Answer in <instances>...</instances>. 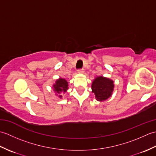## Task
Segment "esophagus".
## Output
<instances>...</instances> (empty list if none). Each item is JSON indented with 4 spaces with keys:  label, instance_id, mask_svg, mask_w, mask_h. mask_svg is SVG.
Segmentation results:
<instances>
[{
    "label": "esophagus",
    "instance_id": "obj_1",
    "mask_svg": "<svg viewBox=\"0 0 156 156\" xmlns=\"http://www.w3.org/2000/svg\"><path fill=\"white\" fill-rule=\"evenodd\" d=\"M84 72V69L82 68V69H79L78 70V73H80V74H83Z\"/></svg>",
    "mask_w": 156,
    "mask_h": 156
}]
</instances>
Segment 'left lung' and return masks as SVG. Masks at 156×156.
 Instances as JSON below:
<instances>
[{
  "mask_svg": "<svg viewBox=\"0 0 156 156\" xmlns=\"http://www.w3.org/2000/svg\"><path fill=\"white\" fill-rule=\"evenodd\" d=\"M114 82L103 76H97L92 84V92L98 101H105L111 97L114 89Z\"/></svg>",
  "mask_w": 156,
  "mask_h": 156,
  "instance_id": "1",
  "label": "left lung"
}]
</instances>
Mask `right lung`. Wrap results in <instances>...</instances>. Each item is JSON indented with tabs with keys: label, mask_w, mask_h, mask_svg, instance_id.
<instances>
[{
	"label": "right lung",
	"mask_w": 156,
	"mask_h": 156,
	"mask_svg": "<svg viewBox=\"0 0 156 156\" xmlns=\"http://www.w3.org/2000/svg\"><path fill=\"white\" fill-rule=\"evenodd\" d=\"M68 89V82L64 78H59L55 81V83L53 85V90L56 93L60 94L62 92H66ZM59 97L62 98V96L59 95Z\"/></svg>",
	"instance_id": "obj_1"
}]
</instances>
